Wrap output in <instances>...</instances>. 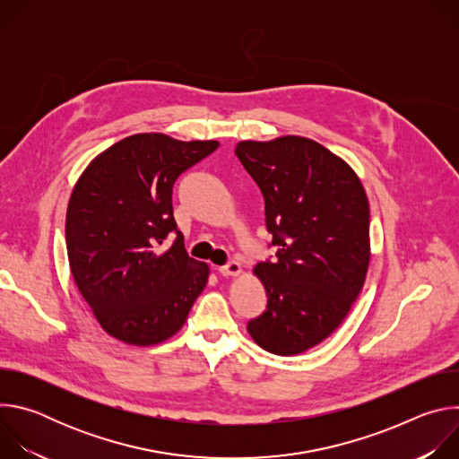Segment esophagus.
Segmentation results:
<instances>
[{"instance_id":"esophagus-1","label":"esophagus","mask_w":459,"mask_h":459,"mask_svg":"<svg viewBox=\"0 0 459 459\" xmlns=\"http://www.w3.org/2000/svg\"><path fill=\"white\" fill-rule=\"evenodd\" d=\"M218 273H220L221 276H238V274L241 273V265L238 264V261H229L227 265H223V267L218 269Z\"/></svg>"}]
</instances>
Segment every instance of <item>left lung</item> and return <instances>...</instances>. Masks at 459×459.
<instances>
[{
	"label": "left lung",
	"instance_id": "left-lung-1",
	"mask_svg": "<svg viewBox=\"0 0 459 459\" xmlns=\"http://www.w3.org/2000/svg\"><path fill=\"white\" fill-rule=\"evenodd\" d=\"M236 156L265 200L276 259L254 273L265 312L247 323L252 340L294 356L329 338L359 296L370 259L368 200L356 172L299 136L239 142Z\"/></svg>",
	"mask_w": 459,
	"mask_h": 459
}]
</instances>
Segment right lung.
Masks as SVG:
<instances>
[{
  "instance_id": "add662e5",
  "label": "right lung",
  "mask_w": 459,
  "mask_h": 459,
  "mask_svg": "<svg viewBox=\"0 0 459 459\" xmlns=\"http://www.w3.org/2000/svg\"><path fill=\"white\" fill-rule=\"evenodd\" d=\"M218 145L134 134L94 158L80 176L65 221L71 273L116 340L140 347L169 340L205 289L209 267L183 247L172 188ZM172 233L177 239L169 247Z\"/></svg>"
}]
</instances>
